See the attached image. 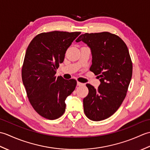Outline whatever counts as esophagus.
I'll return each mask as SVG.
<instances>
[{
    "label": "esophagus",
    "instance_id": "34e87169",
    "mask_svg": "<svg viewBox=\"0 0 150 150\" xmlns=\"http://www.w3.org/2000/svg\"><path fill=\"white\" fill-rule=\"evenodd\" d=\"M77 86H84L85 85V84L81 83V82H77Z\"/></svg>",
    "mask_w": 150,
    "mask_h": 150
}]
</instances>
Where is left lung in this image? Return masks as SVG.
Wrapping results in <instances>:
<instances>
[{"label":"left lung","mask_w":150,"mask_h":150,"mask_svg":"<svg viewBox=\"0 0 150 150\" xmlns=\"http://www.w3.org/2000/svg\"><path fill=\"white\" fill-rule=\"evenodd\" d=\"M90 47V70L100 79L96 90L87 84L89 93L83 99L84 111L89 119L100 121L116 112L126 97L132 77L133 66L125 42L109 32L82 34L76 40Z\"/></svg>","instance_id":"1"}]
</instances>
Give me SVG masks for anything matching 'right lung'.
Returning a JSON list of instances; mask_svg holds the SVG:
<instances>
[{
    "label": "right lung",
    "instance_id": "right-lung-1",
    "mask_svg": "<svg viewBox=\"0 0 150 150\" xmlns=\"http://www.w3.org/2000/svg\"><path fill=\"white\" fill-rule=\"evenodd\" d=\"M81 32L54 31L42 33L31 41L22 68V79L33 109L47 119L61 117L65 100L77 85L75 79L55 75L67 49Z\"/></svg>",
    "mask_w": 150,
    "mask_h": 150
}]
</instances>
